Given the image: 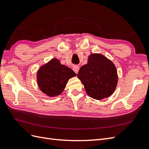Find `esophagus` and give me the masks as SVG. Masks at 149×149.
Returning <instances> with one entry per match:
<instances>
[{"label":"esophagus","mask_w":149,"mask_h":149,"mask_svg":"<svg viewBox=\"0 0 149 149\" xmlns=\"http://www.w3.org/2000/svg\"><path fill=\"white\" fill-rule=\"evenodd\" d=\"M79 66H74L73 67V70L76 73V74H77L78 73V72H79Z\"/></svg>","instance_id":"1"}]
</instances>
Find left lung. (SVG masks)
I'll return each instance as SVG.
<instances>
[{
  "label": "left lung",
  "mask_w": 149,
  "mask_h": 149,
  "mask_svg": "<svg viewBox=\"0 0 149 149\" xmlns=\"http://www.w3.org/2000/svg\"><path fill=\"white\" fill-rule=\"evenodd\" d=\"M77 77L87 95L97 100L110 97L116 90L118 81L113 62L99 53L88 56L87 64L81 67Z\"/></svg>",
  "instance_id": "obj_1"
}]
</instances>
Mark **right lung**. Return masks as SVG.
Instances as JSON below:
<instances>
[{
  "label": "right lung",
  "mask_w": 149,
  "mask_h": 149,
  "mask_svg": "<svg viewBox=\"0 0 149 149\" xmlns=\"http://www.w3.org/2000/svg\"><path fill=\"white\" fill-rule=\"evenodd\" d=\"M75 76L76 74L72 70L53 58L38 70L37 84L43 93L52 98L63 92L68 80Z\"/></svg>",
  "instance_id": "add662e5"
}]
</instances>
